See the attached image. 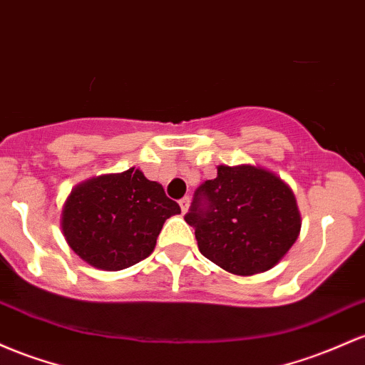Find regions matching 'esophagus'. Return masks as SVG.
I'll list each match as a JSON object with an SVG mask.
<instances>
[{
  "instance_id": "1",
  "label": "esophagus",
  "mask_w": 365,
  "mask_h": 365,
  "mask_svg": "<svg viewBox=\"0 0 365 365\" xmlns=\"http://www.w3.org/2000/svg\"><path fill=\"white\" fill-rule=\"evenodd\" d=\"M189 206H190V199L189 197H183L182 201H180V207H182V213L185 215L187 211H189Z\"/></svg>"
}]
</instances>
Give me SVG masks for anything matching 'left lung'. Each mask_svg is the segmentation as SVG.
Listing matches in <instances>:
<instances>
[{"label":"left lung","instance_id":"left-lung-1","mask_svg":"<svg viewBox=\"0 0 365 365\" xmlns=\"http://www.w3.org/2000/svg\"><path fill=\"white\" fill-rule=\"evenodd\" d=\"M185 222L195 228L207 259L242 277L274 268L302 230L291 187L274 171L251 164H220L218 176L195 192Z\"/></svg>","mask_w":365,"mask_h":365}]
</instances>
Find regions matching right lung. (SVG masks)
I'll use <instances>...</instances> for the list:
<instances>
[{
  "label": "right lung",
  "instance_id": "add662e5",
  "mask_svg": "<svg viewBox=\"0 0 365 365\" xmlns=\"http://www.w3.org/2000/svg\"><path fill=\"white\" fill-rule=\"evenodd\" d=\"M180 206L140 170L100 175L71 190L60 215L67 244L88 265L115 272L142 262Z\"/></svg>",
  "mask_w": 365,
  "mask_h": 365
}]
</instances>
